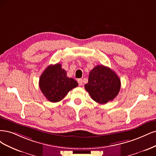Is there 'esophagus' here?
I'll return each mask as SVG.
<instances>
[{
  "instance_id": "34e87169",
  "label": "esophagus",
  "mask_w": 156,
  "mask_h": 156,
  "mask_svg": "<svg viewBox=\"0 0 156 156\" xmlns=\"http://www.w3.org/2000/svg\"><path fill=\"white\" fill-rule=\"evenodd\" d=\"M78 83L80 86H81V85H82V84H83V83H82V79H80V78L78 79Z\"/></svg>"
}]
</instances>
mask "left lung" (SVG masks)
Returning a JSON list of instances; mask_svg holds the SVG:
<instances>
[{"instance_id":"1","label":"left lung","mask_w":156,"mask_h":156,"mask_svg":"<svg viewBox=\"0 0 156 156\" xmlns=\"http://www.w3.org/2000/svg\"><path fill=\"white\" fill-rule=\"evenodd\" d=\"M120 85V80L116 73L110 68L99 65L90 71L85 89L95 102L104 104L117 96Z\"/></svg>"}]
</instances>
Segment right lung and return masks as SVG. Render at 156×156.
Masks as SVG:
<instances>
[{
	"mask_svg": "<svg viewBox=\"0 0 156 156\" xmlns=\"http://www.w3.org/2000/svg\"><path fill=\"white\" fill-rule=\"evenodd\" d=\"M39 85L44 96L51 102H58L78 85V82L67 76L62 65H50L41 75Z\"/></svg>",
	"mask_w": 156,
	"mask_h": 156,
	"instance_id": "1",
	"label": "right lung"
}]
</instances>
